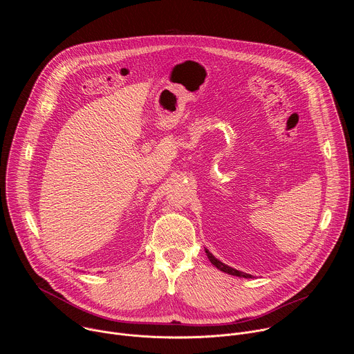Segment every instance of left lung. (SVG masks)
<instances>
[{
    "mask_svg": "<svg viewBox=\"0 0 354 354\" xmlns=\"http://www.w3.org/2000/svg\"><path fill=\"white\" fill-rule=\"evenodd\" d=\"M206 254H207V258H209V261L217 268V269H220L221 272H225V273H228V274H232V276H238V277H252L250 274H246V273H242V272H239V270H235V269H232V268H230V266H227V265H224L223 262H220L218 259H216L210 252L206 249Z\"/></svg>",
    "mask_w": 354,
    "mask_h": 354,
    "instance_id": "obj_1",
    "label": "left lung"
}]
</instances>
